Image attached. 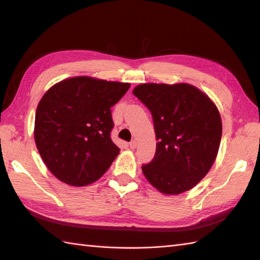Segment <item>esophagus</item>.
<instances>
[{"mask_svg":"<svg viewBox=\"0 0 260 260\" xmlns=\"http://www.w3.org/2000/svg\"><path fill=\"white\" fill-rule=\"evenodd\" d=\"M136 146H137L136 141H132V142L129 143V147L132 148V150H134V148H136Z\"/></svg>","mask_w":260,"mask_h":260,"instance_id":"esophagus-1","label":"esophagus"}]
</instances>
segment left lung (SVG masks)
<instances>
[{
  "instance_id": "obj_1",
  "label": "left lung",
  "mask_w": 260,
  "mask_h": 260,
  "mask_svg": "<svg viewBox=\"0 0 260 260\" xmlns=\"http://www.w3.org/2000/svg\"><path fill=\"white\" fill-rule=\"evenodd\" d=\"M134 95L150 109L156 152L143 165L146 180L163 194L196 186L213 165L222 135L220 113L208 95L190 84H141Z\"/></svg>"
}]
</instances>
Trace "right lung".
<instances>
[{"label":"right lung","mask_w":260,"mask_h":260,"mask_svg":"<svg viewBox=\"0 0 260 260\" xmlns=\"http://www.w3.org/2000/svg\"><path fill=\"white\" fill-rule=\"evenodd\" d=\"M131 85L88 76L53 85L39 102L35 141L49 171L63 183L85 186L102 178L119 148L110 140L112 108Z\"/></svg>","instance_id":"add662e5"}]
</instances>
